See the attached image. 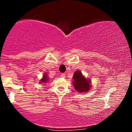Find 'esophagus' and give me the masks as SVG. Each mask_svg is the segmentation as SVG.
Segmentation results:
<instances>
[{
  "label": "esophagus",
  "instance_id": "esophagus-1",
  "mask_svg": "<svg viewBox=\"0 0 132 132\" xmlns=\"http://www.w3.org/2000/svg\"><path fill=\"white\" fill-rule=\"evenodd\" d=\"M61 76L62 78H65L66 77V75H65V73H62L61 75Z\"/></svg>",
  "mask_w": 132,
  "mask_h": 132
}]
</instances>
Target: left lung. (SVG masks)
Wrapping results in <instances>:
<instances>
[{
  "label": "left lung",
  "mask_w": 132,
  "mask_h": 132,
  "mask_svg": "<svg viewBox=\"0 0 132 132\" xmlns=\"http://www.w3.org/2000/svg\"><path fill=\"white\" fill-rule=\"evenodd\" d=\"M73 82L72 85L77 91L79 92H87L91 88L90 80L86 79L83 76L82 74L80 71H75L73 75Z\"/></svg>",
  "instance_id": "8db88e82"
}]
</instances>
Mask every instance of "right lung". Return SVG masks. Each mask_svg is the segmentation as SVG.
Listing matches in <instances>:
<instances>
[{"label": "right lung", "mask_w": 132, "mask_h": 132, "mask_svg": "<svg viewBox=\"0 0 132 132\" xmlns=\"http://www.w3.org/2000/svg\"><path fill=\"white\" fill-rule=\"evenodd\" d=\"M48 76H47L46 73H45V75H43V78H42V79H41V80L40 81V83H46L48 82Z\"/></svg>", "instance_id": "obj_1"}]
</instances>
